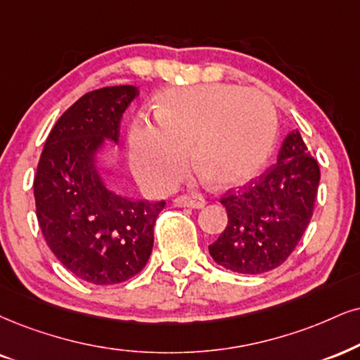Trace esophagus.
<instances>
[{
    "mask_svg": "<svg viewBox=\"0 0 360 360\" xmlns=\"http://www.w3.org/2000/svg\"><path fill=\"white\" fill-rule=\"evenodd\" d=\"M176 207H187V208H202L205 207V200L203 198H197V197H176L173 200Z\"/></svg>",
    "mask_w": 360,
    "mask_h": 360,
    "instance_id": "obj_1",
    "label": "esophagus"
}]
</instances>
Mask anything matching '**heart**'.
Instances as JSON below:
<instances>
[{"label":"heart","instance_id":"1","mask_svg":"<svg viewBox=\"0 0 360 360\" xmlns=\"http://www.w3.org/2000/svg\"><path fill=\"white\" fill-rule=\"evenodd\" d=\"M155 122L136 120L128 133V160L135 176L165 190L187 160L198 179L217 188H237L255 179L277 136L274 105L259 90L202 85L167 90L155 100Z\"/></svg>","mask_w":360,"mask_h":360}]
</instances>
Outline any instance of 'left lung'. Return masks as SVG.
I'll use <instances>...</instances> for the list:
<instances>
[{
    "label": "left lung",
    "mask_w": 360,
    "mask_h": 360,
    "mask_svg": "<svg viewBox=\"0 0 360 360\" xmlns=\"http://www.w3.org/2000/svg\"><path fill=\"white\" fill-rule=\"evenodd\" d=\"M321 170L299 130L283 140L277 163L242 192L221 198L229 224L208 245L212 259L238 274L269 272L287 260L314 214Z\"/></svg>",
    "instance_id": "1"
}]
</instances>
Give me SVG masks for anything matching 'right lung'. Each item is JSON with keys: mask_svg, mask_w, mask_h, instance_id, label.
I'll list each match as a JSON object with an SVG mask.
<instances>
[{"mask_svg": "<svg viewBox=\"0 0 360 360\" xmlns=\"http://www.w3.org/2000/svg\"><path fill=\"white\" fill-rule=\"evenodd\" d=\"M131 85L86 93L55 123L34 176L37 217L48 247L70 272L95 285L125 282L145 267L165 202L131 200L106 185L100 152L117 145Z\"/></svg>", "mask_w": 360, "mask_h": 360, "instance_id": "right-lung-1", "label": "right lung"}]
</instances>
